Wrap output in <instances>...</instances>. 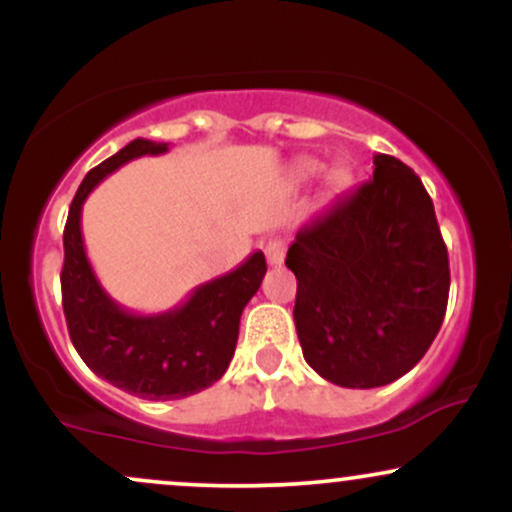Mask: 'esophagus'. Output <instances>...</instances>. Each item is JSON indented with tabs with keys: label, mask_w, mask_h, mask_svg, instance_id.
Listing matches in <instances>:
<instances>
[{
	"label": "esophagus",
	"mask_w": 512,
	"mask_h": 512,
	"mask_svg": "<svg viewBox=\"0 0 512 512\" xmlns=\"http://www.w3.org/2000/svg\"><path fill=\"white\" fill-rule=\"evenodd\" d=\"M284 255H286L284 240L269 238L267 243H264V257H267L269 267H279V264L284 262Z\"/></svg>",
	"instance_id": "obj_1"
}]
</instances>
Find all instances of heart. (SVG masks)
Wrapping results in <instances>:
<instances>
[{"label": "heart", "mask_w": 512, "mask_h": 512, "mask_svg": "<svg viewBox=\"0 0 512 512\" xmlns=\"http://www.w3.org/2000/svg\"><path fill=\"white\" fill-rule=\"evenodd\" d=\"M320 170H322L320 161H301V163H298V175H301V178H305V180L315 178ZM346 182H349V173H346L344 168H332L330 173H327V190H330V192L344 190Z\"/></svg>", "instance_id": "1"}]
</instances>
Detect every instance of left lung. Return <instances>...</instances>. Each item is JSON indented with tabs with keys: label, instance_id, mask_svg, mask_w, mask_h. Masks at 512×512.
Instances as JSON below:
<instances>
[{
	"label": "left lung",
	"instance_id": "1",
	"mask_svg": "<svg viewBox=\"0 0 512 512\" xmlns=\"http://www.w3.org/2000/svg\"><path fill=\"white\" fill-rule=\"evenodd\" d=\"M296 274L298 342L330 383H395L424 358L448 308V248L419 175L373 156V180L303 226L286 252Z\"/></svg>",
	"mask_w": 512,
	"mask_h": 512
}]
</instances>
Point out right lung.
<instances>
[{
	"label": "right lung",
	"mask_w": 512,
	"mask_h": 512,
	"mask_svg": "<svg viewBox=\"0 0 512 512\" xmlns=\"http://www.w3.org/2000/svg\"><path fill=\"white\" fill-rule=\"evenodd\" d=\"M168 144L134 139L88 170L64 226L62 305L74 349L98 378L134 397L166 402L202 392L226 373L238 342L240 315L260 289L267 262L260 250L228 274L199 284L166 313L139 315L108 296L86 257L81 209L98 182Z\"/></svg>",
	"instance_id": "1"
}]
</instances>
